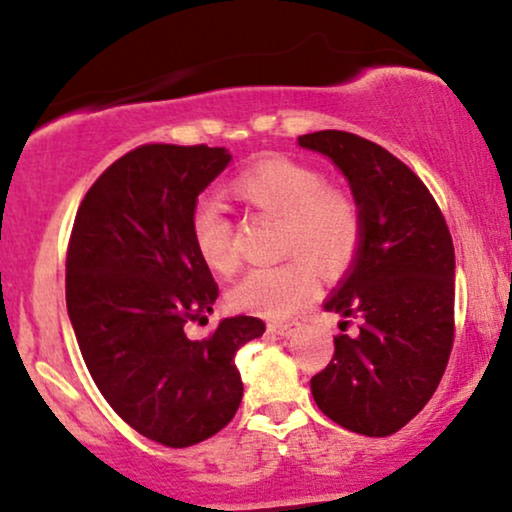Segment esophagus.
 Returning a JSON list of instances; mask_svg holds the SVG:
<instances>
[{
    "label": "esophagus",
    "instance_id": "obj_1",
    "mask_svg": "<svg viewBox=\"0 0 512 512\" xmlns=\"http://www.w3.org/2000/svg\"><path fill=\"white\" fill-rule=\"evenodd\" d=\"M267 330L272 334H279V337H293V334L301 330V322H272Z\"/></svg>",
    "mask_w": 512,
    "mask_h": 512
}]
</instances>
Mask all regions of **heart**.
Returning a JSON list of instances; mask_svg holds the SVG:
<instances>
[{
    "label": "heart",
    "mask_w": 512,
    "mask_h": 512,
    "mask_svg": "<svg viewBox=\"0 0 512 512\" xmlns=\"http://www.w3.org/2000/svg\"><path fill=\"white\" fill-rule=\"evenodd\" d=\"M228 195L257 214L279 219V255L291 260L252 269L233 286L228 301L236 310L284 320L301 310L317 291L314 267L337 276L351 267L361 250L363 214L349 190L327 185L322 170L284 156L252 163L228 182ZM190 236L209 272H236L238 252L233 226L223 211L202 202L192 211Z\"/></svg>",
    "instance_id": "heart-1"
}]
</instances>
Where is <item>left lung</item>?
<instances>
[{
	"label": "left lung",
	"instance_id": "8db88e82",
	"mask_svg": "<svg viewBox=\"0 0 512 512\" xmlns=\"http://www.w3.org/2000/svg\"><path fill=\"white\" fill-rule=\"evenodd\" d=\"M298 144L332 158L363 214L361 250L325 303L327 313L358 320V334L334 337L332 361L310 390L322 414L346 431L392 436L426 407L452 351L448 223L419 175L383 146L339 129L303 134Z\"/></svg>",
	"mask_w": 512,
	"mask_h": 512
}]
</instances>
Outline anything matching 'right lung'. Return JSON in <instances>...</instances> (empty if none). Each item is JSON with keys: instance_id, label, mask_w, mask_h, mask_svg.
<instances>
[{"instance_id": "obj_1", "label": "right lung", "mask_w": 512, "mask_h": 512, "mask_svg": "<svg viewBox=\"0 0 512 512\" xmlns=\"http://www.w3.org/2000/svg\"><path fill=\"white\" fill-rule=\"evenodd\" d=\"M231 161L221 146L144 144L86 192L67 248V310L88 373L122 421L168 448L219 433L236 416V351L260 317L207 320L219 286L190 236L197 197Z\"/></svg>"}]
</instances>
